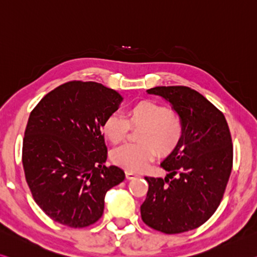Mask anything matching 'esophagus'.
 <instances>
[{
	"mask_svg": "<svg viewBox=\"0 0 257 257\" xmlns=\"http://www.w3.org/2000/svg\"><path fill=\"white\" fill-rule=\"evenodd\" d=\"M137 177H139V175H138V173L132 172V171H126V178H127L128 180L137 178Z\"/></svg>",
	"mask_w": 257,
	"mask_h": 257,
	"instance_id": "esophagus-1",
	"label": "esophagus"
}]
</instances>
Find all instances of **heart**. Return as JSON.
Listing matches in <instances>:
<instances>
[{
    "label": "heart",
    "mask_w": 257,
    "mask_h": 257,
    "mask_svg": "<svg viewBox=\"0 0 257 257\" xmlns=\"http://www.w3.org/2000/svg\"><path fill=\"white\" fill-rule=\"evenodd\" d=\"M131 127H140L139 144L116 148L111 160L131 171H141L151 163L156 152L167 156L179 147L184 137V123L178 112L152 100H144L130 106L126 118L112 112L102 125L104 137L112 144H119L128 136Z\"/></svg>",
    "instance_id": "heart-1"
}]
</instances>
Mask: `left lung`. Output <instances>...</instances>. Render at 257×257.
I'll use <instances>...</instances> for the list:
<instances>
[{
	"instance_id": "1",
	"label": "left lung",
	"mask_w": 257,
	"mask_h": 257,
	"mask_svg": "<svg viewBox=\"0 0 257 257\" xmlns=\"http://www.w3.org/2000/svg\"><path fill=\"white\" fill-rule=\"evenodd\" d=\"M147 93L170 102L183 119L184 137L161 163L167 177H145L149 187L141 218L167 234L194 230L214 215L223 199L233 164L230 128L222 111L186 86H160Z\"/></svg>"
}]
</instances>
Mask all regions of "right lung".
<instances>
[{"instance_id":"obj_1","label":"right lung","mask_w":257,"mask_h":257,"mask_svg":"<svg viewBox=\"0 0 257 257\" xmlns=\"http://www.w3.org/2000/svg\"><path fill=\"white\" fill-rule=\"evenodd\" d=\"M123 97L94 81H69L32 110L23 141V167L35 202L55 222L86 227L101 218L105 193L125 179L105 167L102 125Z\"/></svg>"}]
</instances>
